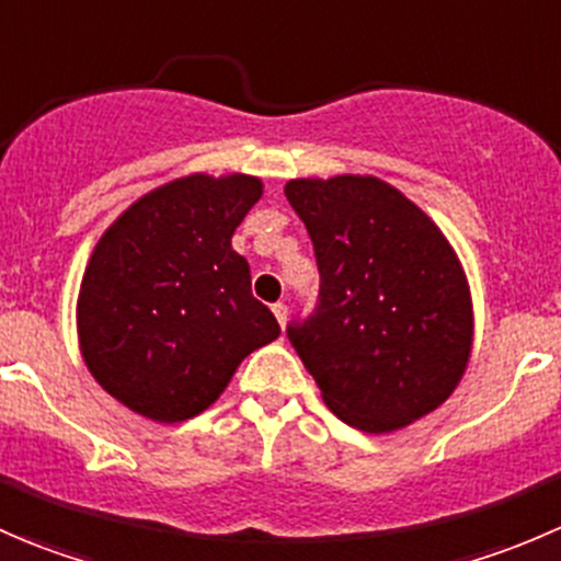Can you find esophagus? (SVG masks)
Listing matches in <instances>:
<instances>
[{"label": "esophagus", "mask_w": 561, "mask_h": 561, "mask_svg": "<svg viewBox=\"0 0 561 561\" xmlns=\"http://www.w3.org/2000/svg\"><path fill=\"white\" fill-rule=\"evenodd\" d=\"M271 309H274V314H276V320H279V325L285 328V325H287V304L276 301L274 307H271Z\"/></svg>", "instance_id": "34e87169"}]
</instances>
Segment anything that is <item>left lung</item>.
I'll list each match as a JSON object with an SVG mask.
<instances>
[{
    "label": "left lung",
    "mask_w": 561,
    "mask_h": 561,
    "mask_svg": "<svg viewBox=\"0 0 561 561\" xmlns=\"http://www.w3.org/2000/svg\"><path fill=\"white\" fill-rule=\"evenodd\" d=\"M320 293L287 339L347 426L386 434L437 410L472 350V301L437 225L375 175L296 179Z\"/></svg>",
    "instance_id": "8db88e82"
}]
</instances>
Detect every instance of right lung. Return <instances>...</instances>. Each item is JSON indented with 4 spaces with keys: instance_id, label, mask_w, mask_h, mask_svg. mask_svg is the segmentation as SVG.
I'll list each match as a JSON object with an SVG mask.
<instances>
[{
    "instance_id": "1",
    "label": "right lung",
    "mask_w": 561,
    "mask_h": 561,
    "mask_svg": "<svg viewBox=\"0 0 561 561\" xmlns=\"http://www.w3.org/2000/svg\"><path fill=\"white\" fill-rule=\"evenodd\" d=\"M263 195L252 175H186L127 208L94 247L78 298L81 353L129 410L186 421L217 401L279 322L230 247Z\"/></svg>"
}]
</instances>
